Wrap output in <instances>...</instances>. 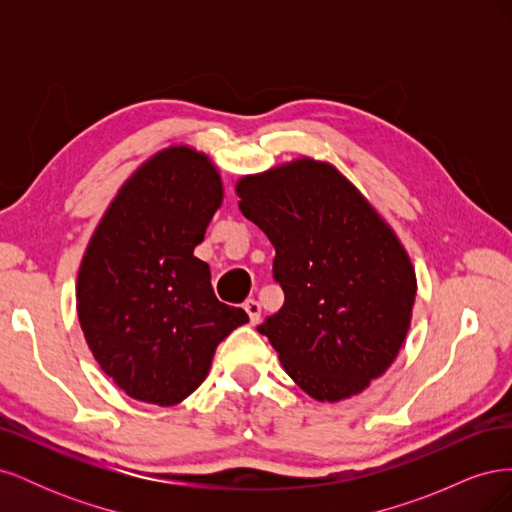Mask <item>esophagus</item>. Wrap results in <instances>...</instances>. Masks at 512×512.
Instances as JSON below:
<instances>
[{
	"label": "esophagus",
	"instance_id": "1",
	"mask_svg": "<svg viewBox=\"0 0 512 512\" xmlns=\"http://www.w3.org/2000/svg\"><path fill=\"white\" fill-rule=\"evenodd\" d=\"M243 307H245L247 316H250V322L256 324V322L260 320V303H258L256 299H247V301L243 303Z\"/></svg>",
	"mask_w": 512,
	"mask_h": 512
}]
</instances>
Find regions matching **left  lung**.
<instances>
[{
	"mask_svg": "<svg viewBox=\"0 0 512 512\" xmlns=\"http://www.w3.org/2000/svg\"><path fill=\"white\" fill-rule=\"evenodd\" d=\"M239 209L275 247L284 305L267 335L316 401L348 399L393 365L410 331L416 273L406 247L339 170L297 158L243 175Z\"/></svg>",
	"mask_w": 512,
	"mask_h": 512,
	"instance_id": "1",
	"label": "left lung"
}]
</instances>
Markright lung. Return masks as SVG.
<instances>
[{
	"mask_svg": "<svg viewBox=\"0 0 512 512\" xmlns=\"http://www.w3.org/2000/svg\"><path fill=\"white\" fill-rule=\"evenodd\" d=\"M222 200L207 153L170 145L126 179L87 243L76 314L94 359L132 399L181 404L222 339L250 320L215 299L209 265L194 256Z\"/></svg>",
	"mask_w": 512,
	"mask_h": 512,
	"instance_id": "add662e5",
	"label": "right lung"
}]
</instances>
